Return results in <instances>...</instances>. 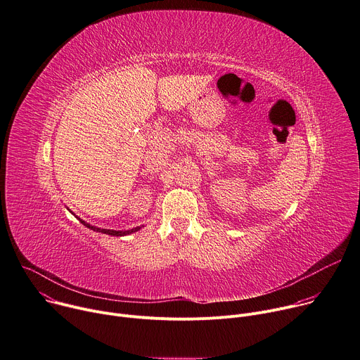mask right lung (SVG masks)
<instances>
[{
    "label": "right lung",
    "instance_id": "add662e5",
    "mask_svg": "<svg viewBox=\"0 0 360 360\" xmlns=\"http://www.w3.org/2000/svg\"><path fill=\"white\" fill-rule=\"evenodd\" d=\"M68 209V207H67ZM70 210V209H68ZM70 213L71 214H74L71 210H70ZM75 216V214H74ZM77 217V216H75ZM79 221H82L86 227H89L90 230H94V231H98V233H104V234H110V236H117V237H120V236H127V234H131V233H136V231H139L141 227H144V226H137V227H133V229H130V230H111V229H101V227H97V226H93V224H90V223H87V221H84L83 219H79V217H77Z\"/></svg>",
    "mask_w": 360,
    "mask_h": 360
}]
</instances>
